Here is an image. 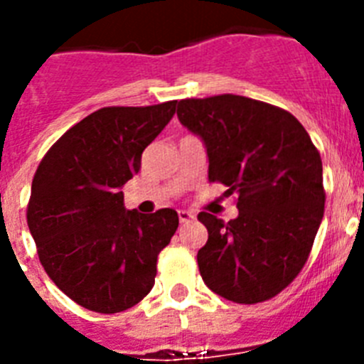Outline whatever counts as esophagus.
Masks as SVG:
<instances>
[{"mask_svg":"<svg viewBox=\"0 0 364 364\" xmlns=\"http://www.w3.org/2000/svg\"><path fill=\"white\" fill-rule=\"evenodd\" d=\"M178 218H180V222H182V224H186V222H191L193 218H195V215L191 213V211H178Z\"/></svg>","mask_w":364,"mask_h":364,"instance_id":"esophagus-1","label":"esophagus"}]
</instances>
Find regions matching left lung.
<instances>
[{
  "label": "left lung",
  "mask_w": 364,
  "mask_h": 364,
  "mask_svg": "<svg viewBox=\"0 0 364 364\" xmlns=\"http://www.w3.org/2000/svg\"><path fill=\"white\" fill-rule=\"evenodd\" d=\"M176 117L202 138L210 182L239 195L233 220L198 213L208 228L197 255L205 286L239 304L275 297L306 264L323 220L319 151L294 114L246 96L180 100Z\"/></svg>",
  "instance_id": "8db88e82"
}]
</instances>
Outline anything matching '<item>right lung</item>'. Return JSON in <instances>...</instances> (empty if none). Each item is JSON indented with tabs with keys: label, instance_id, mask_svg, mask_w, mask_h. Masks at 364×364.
<instances>
[{
	"label": "right lung",
	"instance_id": "1",
	"mask_svg": "<svg viewBox=\"0 0 364 364\" xmlns=\"http://www.w3.org/2000/svg\"><path fill=\"white\" fill-rule=\"evenodd\" d=\"M176 102L104 107L73 125L32 178L27 224L54 284L98 314H118L151 291L159 253L178 228L175 210L124 208L127 180L175 114Z\"/></svg>",
	"mask_w": 364,
	"mask_h": 364
}]
</instances>
